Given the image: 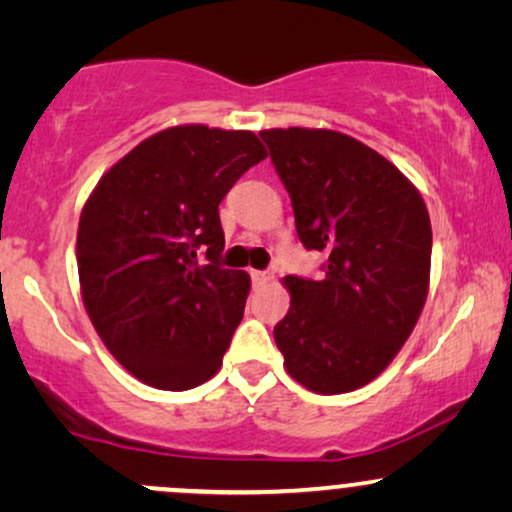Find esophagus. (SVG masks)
Returning a JSON list of instances; mask_svg holds the SVG:
<instances>
[{
	"instance_id": "34e87169",
	"label": "esophagus",
	"mask_w": 512,
	"mask_h": 512,
	"mask_svg": "<svg viewBox=\"0 0 512 512\" xmlns=\"http://www.w3.org/2000/svg\"><path fill=\"white\" fill-rule=\"evenodd\" d=\"M250 276H252V281H255L257 286H262V284H267L269 279H272V274L269 272H257V269H252L250 272Z\"/></svg>"
}]
</instances>
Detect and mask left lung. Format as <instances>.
<instances>
[{
	"mask_svg": "<svg viewBox=\"0 0 512 512\" xmlns=\"http://www.w3.org/2000/svg\"><path fill=\"white\" fill-rule=\"evenodd\" d=\"M320 279L286 276L274 327L293 380L339 395L370 383L407 342L431 272V219L416 187L378 151L332 129L260 132Z\"/></svg>",
	"mask_w": 512,
	"mask_h": 512,
	"instance_id": "obj_1",
	"label": "left lung"
}]
</instances>
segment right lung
I'll use <instances>...</instances> for the list:
<instances>
[{"label": "right lung", "instance_id": "obj_1", "mask_svg": "<svg viewBox=\"0 0 512 512\" xmlns=\"http://www.w3.org/2000/svg\"><path fill=\"white\" fill-rule=\"evenodd\" d=\"M267 156L252 132L170 127L117 161L79 219L81 296L110 354L158 390L221 368L250 276L221 264L219 204Z\"/></svg>", "mask_w": 512, "mask_h": 512}]
</instances>
